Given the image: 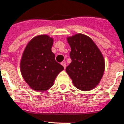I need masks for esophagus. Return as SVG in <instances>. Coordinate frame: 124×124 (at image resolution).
Instances as JSON below:
<instances>
[{"label":"esophagus","mask_w":124,"mask_h":124,"mask_svg":"<svg viewBox=\"0 0 124 124\" xmlns=\"http://www.w3.org/2000/svg\"><path fill=\"white\" fill-rule=\"evenodd\" d=\"M61 64H62V66L64 67V69L66 68V63H65V62H62V63H61Z\"/></svg>","instance_id":"1"}]
</instances>
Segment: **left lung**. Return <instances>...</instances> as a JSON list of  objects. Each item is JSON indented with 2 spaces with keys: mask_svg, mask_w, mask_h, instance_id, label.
Segmentation results:
<instances>
[{
  "mask_svg": "<svg viewBox=\"0 0 124 124\" xmlns=\"http://www.w3.org/2000/svg\"><path fill=\"white\" fill-rule=\"evenodd\" d=\"M71 48V63L66 72L73 85L81 91L96 88L103 76L105 64L101 51L90 37L78 33L67 38Z\"/></svg>",
  "mask_w": 124,
  "mask_h": 124,
  "instance_id": "obj_1",
  "label": "left lung"
}]
</instances>
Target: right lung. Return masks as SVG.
Returning a JSON list of instances; mask_svg holds the SVG:
<instances>
[{
  "label": "right lung",
  "instance_id": "right-lung-1",
  "mask_svg": "<svg viewBox=\"0 0 124 124\" xmlns=\"http://www.w3.org/2000/svg\"><path fill=\"white\" fill-rule=\"evenodd\" d=\"M54 39L47 35L35 36L25 47L20 62L22 76L32 89L43 92L54 85L57 75L64 69L52 52Z\"/></svg>",
  "mask_w": 124,
  "mask_h": 124
}]
</instances>
